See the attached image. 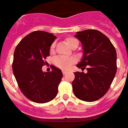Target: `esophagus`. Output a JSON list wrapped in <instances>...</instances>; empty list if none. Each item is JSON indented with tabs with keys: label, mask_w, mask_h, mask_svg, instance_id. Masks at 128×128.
I'll return each instance as SVG.
<instances>
[{
	"label": "esophagus",
	"mask_w": 128,
	"mask_h": 128,
	"mask_svg": "<svg viewBox=\"0 0 128 128\" xmlns=\"http://www.w3.org/2000/svg\"><path fill=\"white\" fill-rule=\"evenodd\" d=\"M62 72L63 74H66V73L68 72V71H67V70H62Z\"/></svg>",
	"instance_id": "obj_1"
}]
</instances>
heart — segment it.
I'll return each mask as SVG.
<instances>
[{"instance_id": "1", "label": "heart", "mask_w": 128, "mask_h": 128, "mask_svg": "<svg viewBox=\"0 0 128 128\" xmlns=\"http://www.w3.org/2000/svg\"><path fill=\"white\" fill-rule=\"evenodd\" d=\"M66 43L70 47H72L73 45L76 44H78V41L74 38H68L66 40ZM55 48V43L52 44L50 46V52H53ZM74 62V59L70 57H66V56H57L54 60V63L56 67H58L60 69L66 70L69 68L70 66Z\"/></svg>"}]
</instances>
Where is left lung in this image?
Masks as SVG:
<instances>
[{"instance_id": "obj_1", "label": "left lung", "mask_w": 128, "mask_h": 128, "mask_svg": "<svg viewBox=\"0 0 128 128\" xmlns=\"http://www.w3.org/2000/svg\"><path fill=\"white\" fill-rule=\"evenodd\" d=\"M75 37L84 48L79 68L87 73L74 72L73 92L81 100L94 102L106 94L116 75V52L110 39L99 30L88 29L77 32Z\"/></svg>"}]
</instances>
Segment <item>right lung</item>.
<instances>
[{
    "instance_id": "right-lung-1",
    "label": "right lung",
    "mask_w": 128,
    "mask_h": 128,
    "mask_svg": "<svg viewBox=\"0 0 128 128\" xmlns=\"http://www.w3.org/2000/svg\"><path fill=\"white\" fill-rule=\"evenodd\" d=\"M56 38L48 32L33 31L22 39L14 50L13 73L22 93L34 102H48L58 93L61 70L54 66L49 72L42 70Z\"/></svg>"
}]
</instances>
